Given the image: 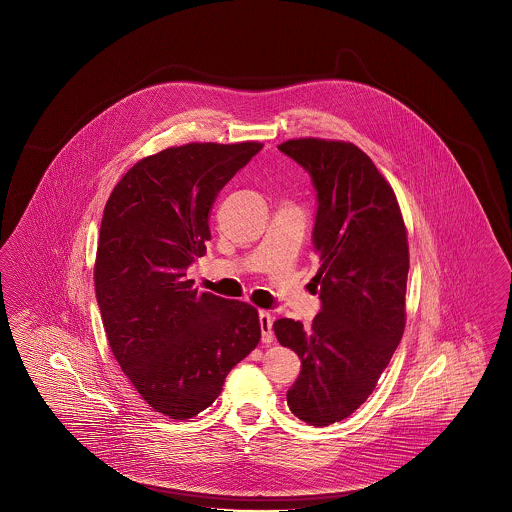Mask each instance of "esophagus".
Returning a JSON list of instances; mask_svg holds the SVG:
<instances>
[{
  "label": "esophagus",
  "instance_id": "esophagus-1",
  "mask_svg": "<svg viewBox=\"0 0 512 512\" xmlns=\"http://www.w3.org/2000/svg\"><path fill=\"white\" fill-rule=\"evenodd\" d=\"M259 323H261V340L263 343H272L274 341V332H272L274 317L268 311H259Z\"/></svg>",
  "mask_w": 512,
  "mask_h": 512
}]
</instances>
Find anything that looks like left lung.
I'll return each instance as SVG.
<instances>
[{
	"instance_id": "left-lung-1",
	"label": "left lung",
	"mask_w": 512,
	"mask_h": 512,
	"mask_svg": "<svg viewBox=\"0 0 512 512\" xmlns=\"http://www.w3.org/2000/svg\"><path fill=\"white\" fill-rule=\"evenodd\" d=\"M310 172L317 189L313 246L321 311L310 328L274 323L302 372L287 392L296 417L328 426L372 394L402 340L409 244L394 189L353 142L291 139L278 146Z\"/></svg>"
}]
</instances>
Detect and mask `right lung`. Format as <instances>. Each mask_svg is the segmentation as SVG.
<instances>
[{"label": "right lung", "mask_w": 512, "mask_h": 512, "mask_svg": "<svg viewBox=\"0 0 512 512\" xmlns=\"http://www.w3.org/2000/svg\"><path fill=\"white\" fill-rule=\"evenodd\" d=\"M261 142H189L142 157L110 193L93 266L110 349L140 398L174 420L210 407L261 341L248 302L199 293L187 266L206 253L217 193Z\"/></svg>", "instance_id": "1"}]
</instances>
